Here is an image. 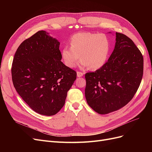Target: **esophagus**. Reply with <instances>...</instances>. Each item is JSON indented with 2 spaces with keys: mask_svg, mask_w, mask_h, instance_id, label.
Wrapping results in <instances>:
<instances>
[{
  "mask_svg": "<svg viewBox=\"0 0 152 152\" xmlns=\"http://www.w3.org/2000/svg\"><path fill=\"white\" fill-rule=\"evenodd\" d=\"M77 75L78 77H81L84 75V73H82L80 72H77Z\"/></svg>",
  "mask_w": 152,
  "mask_h": 152,
  "instance_id": "esophagus-1",
  "label": "esophagus"
}]
</instances>
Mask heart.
I'll return each mask as SVG.
<instances>
[{
  "label": "heart",
  "mask_w": 152,
  "mask_h": 152,
  "mask_svg": "<svg viewBox=\"0 0 152 152\" xmlns=\"http://www.w3.org/2000/svg\"><path fill=\"white\" fill-rule=\"evenodd\" d=\"M70 44L61 50L63 60L69 68L74 67L80 58L81 67L97 70L105 64L110 50V40L102 34L78 33L72 36Z\"/></svg>",
  "instance_id": "b5f03b06"
}]
</instances>
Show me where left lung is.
<instances>
[{
  "label": "left lung",
  "instance_id": "left-lung-1",
  "mask_svg": "<svg viewBox=\"0 0 152 152\" xmlns=\"http://www.w3.org/2000/svg\"><path fill=\"white\" fill-rule=\"evenodd\" d=\"M115 40L108 61L85 75L87 103L99 114L113 112L126 105L136 93L143 74V57L133 41L117 32Z\"/></svg>",
  "mask_w": 152,
  "mask_h": 152
}]
</instances>
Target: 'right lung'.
Wrapping results in <instances>:
<instances>
[{"instance_id":"right-lung-1","label":"right lung","mask_w":152,"mask_h":152,"mask_svg":"<svg viewBox=\"0 0 152 152\" xmlns=\"http://www.w3.org/2000/svg\"><path fill=\"white\" fill-rule=\"evenodd\" d=\"M59 41L41 30L24 40L14 56L13 85L29 107L40 115L56 114L77 77L61 61Z\"/></svg>"}]
</instances>
